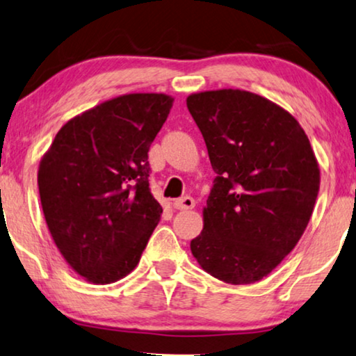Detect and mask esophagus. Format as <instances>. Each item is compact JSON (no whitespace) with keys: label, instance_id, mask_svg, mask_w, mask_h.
Here are the masks:
<instances>
[{"label":"esophagus","instance_id":"34e87169","mask_svg":"<svg viewBox=\"0 0 356 356\" xmlns=\"http://www.w3.org/2000/svg\"><path fill=\"white\" fill-rule=\"evenodd\" d=\"M194 206H196V201H194L191 196L179 197L173 202V207L178 209V211H188V209H193Z\"/></svg>","mask_w":356,"mask_h":356}]
</instances>
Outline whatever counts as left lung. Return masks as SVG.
<instances>
[{
  "instance_id": "8db88e82",
  "label": "left lung",
  "mask_w": 356,
  "mask_h": 356,
  "mask_svg": "<svg viewBox=\"0 0 356 356\" xmlns=\"http://www.w3.org/2000/svg\"><path fill=\"white\" fill-rule=\"evenodd\" d=\"M186 105L217 173L191 252L218 280L254 284L303 235L319 193L318 160L298 121L264 97L209 90Z\"/></svg>"
}]
</instances>
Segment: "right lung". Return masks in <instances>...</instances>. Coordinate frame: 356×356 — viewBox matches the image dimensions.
<instances>
[{
    "label": "right lung",
    "instance_id": "obj_1",
    "mask_svg": "<svg viewBox=\"0 0 356 356\" xmlns=\"http://www.w3.org/2000/svg\"><path fill=\"white\" fill-rule=\"evenodd\" d=\"M173 99L129 94L63 126L43 155L38 191L53 241L77 274L111 284L138 266L162 207L149 188V149Z\"/></svg>",
    "mask_w": 356,
    "mask_h": 356
}]
</instances>
